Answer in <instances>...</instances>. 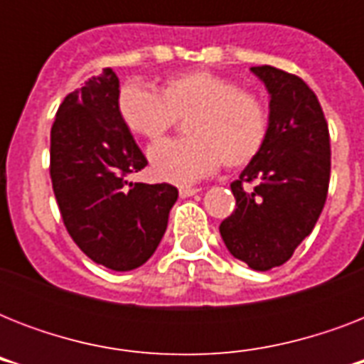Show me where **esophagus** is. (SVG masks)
Masks as SVG:
<instances>
[{"instance_id": "esophagus-1", "label": "esophagus", "mask_w": 364, "mask_h": 364, "mask_svg": "<svg viewBox=\"0 0 364 364\" xmlns=\"http://www.w3.org/2000/svg\"><path fill=\"white\" fill-rule=\"evenodd\" d=\"M200 188H194V187H181L179 188V196L181 198H188V196H194V194H198Z\"/></svg>"}]
</instances>
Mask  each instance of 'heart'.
<instances>
[{"instance_id": "1", "label": "heart", "mask_w": 364, "mask_h": 364, "mask_svg": "<svg viewBox=\"0 0 364 364\" xmlns=\"http://www.w3.org/2000/svg\"><path fill=\"white\" fill-rule=\"evenodd\" d=\"M119 115L128 130L159 139L187 121L188 139H171L149 149L154 177L176 185H191L221 166L240 168L260 153L268 132L264 104L243 92L236 82L210 71L170 77L159 94L137 85L119 92Z\"/></svg>"}]
</instances>
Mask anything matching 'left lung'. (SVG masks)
<instances>
[{"label": "left lung", "instance_id": "left-lung-1", "mask_svg": "<svg viewBox=\"0 0 364 364\" xmlns=\"http://www.w3.org/2000/svg\"><path fill=\"white\" fill-rule=\"evenodd\" d=\"M270 98L260 153L230 183L236 210L219 227L232 257L266 272L291 259L310 236L327 200L331 139L319 100L300 77L272 65L251 68ZM257 187L245 191L242 182Z\"/></svg>", "mask_w": 364, "mask_h": 364}]
</instances>
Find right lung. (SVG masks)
<instances>
[{"label":"right lung","instance_id":"add662e5","mask_svg":"<svg viewBox=\"0 0 364 364\" xmlns=\"http://www.w3.org/2000/svg\"><path fill=\"white\" fill-rule=\"evenodd\" d=\"M119 77L104 70L68 94L50 130V179L68 232L115 272L145 264L168 227L177 188L128 181L147 159L119 115Z\"/></svg>","mask_w":364,"mask_h":364}]
</instances>
